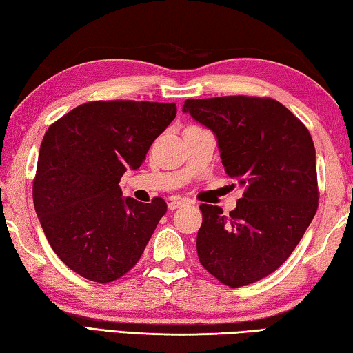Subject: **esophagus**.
<instances>
[{"label": "esophagus", "instance_id": "obj_1", "mask_svg": "<svg viewBox=\"0 0 353 353\" xmlns=\"http://www.w3.org/2000/svg\"><path fill=\"white\" fill-rule=\"evenodd\" d=\"M183 203H187V201H185V199L174 197V199H171V201L168 202V208H170L171 211H174V210H177L179 207H182Z\"/></svg>", "mask_w": 353, "mask_h": 353}]
</instances>
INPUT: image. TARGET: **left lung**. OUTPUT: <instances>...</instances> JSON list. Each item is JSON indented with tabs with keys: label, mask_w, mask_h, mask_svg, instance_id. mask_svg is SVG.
<instances>
[{
	"label": "left lung",
	"mask_w": 353,
	"mask_h": 353,
	"mask_svg": "<svg viewBox=\"0 0 353 353\" xmlns=\"http://www.w3.org/2000/svg\"><path fill=\"white\" fill-rule=\"evenodd\" d=\"M182 111L216 134L225 172L245 188L228 216L201 205L199 261L228 287L256 283L284 264L316 213L310 132L270 97L188 99Z\"/></svg>",
	"instance_id": "obj_1"
}]
</instances>
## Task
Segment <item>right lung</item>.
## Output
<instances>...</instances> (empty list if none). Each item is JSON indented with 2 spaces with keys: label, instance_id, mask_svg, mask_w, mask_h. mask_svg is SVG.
<instances>
[{
  "label": "right lung",
  "instance_id": "add662e5",
  "mask_svg": "<svg viewBox=\"0 0 353 353\" xmlns=\"http://www.w3.org/2000/svg\"><path fill=\"white\" fill-rule=\"evenodd\" d=\"M176 112V103L97 100L48 128L34 207L55 254L80 276L108 284L139 262L166 203L162 197L151 203L123 199L119 182L143 163Z\"/></svg>",
  "mask_w": 353,
  "mask_h": 353
}]
</instances>
